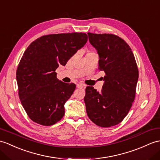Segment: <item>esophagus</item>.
Listing matches in <instances>:
<instances>
[{"mask_svg":"<svg viewBox=\"0 0 160 160\" xmlns=\"http://www.w3.org/2000/svg\"><path fill=\"white\" fill-rule=\"evenodd\" d=\"M76 87H77V88H84V87H85V85L84 84H78L77 85H76Z\"/></svg>","mask_w":160,"mask_h":160,"instance_id":"esophagus-1","label":"esophagus"}]
</instances>
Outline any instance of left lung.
<instances>
[{
  "label": "left lung",
  "instance_id": "obj_1",
  "mask_svg": "<svg viewBox=\"0 0 160 160\" xmlns=\"http://www.w3.org/2000/svg\"><path fill=\"white\" fill-rule=\"evenodd\" d=\"M89 42L98 51L99 69L105 72L102 91L86 88L84 101L91 121L102 128L124 119L134 101L138 69L130 47L112 34L88 32Z\"/></svg>",
  "mask_w": 160,
  "mask_h": 160
}]
</instances>
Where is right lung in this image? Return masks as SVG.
<instances>
[{"label": "right lung", "instance_id": "right-lung-1", "mask_svg": "<svg viewBox=\"0 0 160 160\" xmlns=\"http://www.w3.org/2000/svg\"><path fill=\"white\" fill-rule=\"evenodd\" d=\"M86 33L52 34L32 42L22 56L16 72L18 95L28 117L50 126L65 114L64 105L76 88L58 80L57 69L65 65L87 42Z\"/></svg>", "mask_w": 160, "mask_h": 160}]
</instances>
